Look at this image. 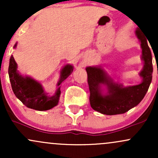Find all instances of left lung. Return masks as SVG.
Instances as JSON below:
<instances>
[{
  "instance_id": "left-lung-1",
  "label": "left lung",
  "mask_w": 158,
  "mask_h": 158,
  "mask_svg": "<svg viewBox=\"0 0 158 158\" xmlns=\"http://www.w3.org/2000/svg\"><path fill=\"white\" fill-rule=\"evenodd\" d=\"M135 33L142 49L143 68L139 73L142 81L139 85L124 86L114 81L101 66L87 67L90 103L94 110L106 115L124 114L137 106L148 91L153 73L152 52L142 30L137 28Z\"/></svg>"
}]
</instances>
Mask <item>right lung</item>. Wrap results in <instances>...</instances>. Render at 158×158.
<instances>
[{
  "mask_svg": "<svg viewBox=\"0 0 158 158\" xmlns=\"http://www.w3.org/2000/svg\"><path fill=\"white\" fill-rule=\"evenodd\" d=\"M17 46V43L14 48ZM18 65L13 56H11L9 65V77L15 97L27 108L37 110H48L56 106L61 94V85L73 70V65H64L60 71L57 83L58 88L52 96L48 95L39 81L27 76H22L17 70Z\"/></svg>",
  "mask_w": 158,
  "mask_h": 158,
  "instance_id": "add662e5",
  "label": "right lung"
}]
</instances>
